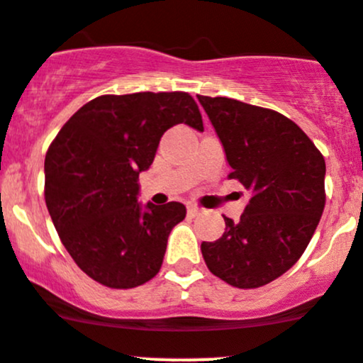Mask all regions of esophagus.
Here are the masks:
<instances>
[{"instance_id": "34e87169", "label": "esophagus", "mask_w": 363, "mask_h": 363, "mask_svg": "<svg viewBox=\"0 0 363 363\" xmlns=\"http://www.w3.org/2000/svg\"><path fill=\"white\" fill-rule=\"evenodd\" d=\"M200 211H202V209H200V207H196V206H193V203H189V206H188V216L195 218L196 214L200 213Z\"/></svg>"}]
</instances>
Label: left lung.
I'll list each match as a JSON object with an SVG mask.
<instances>
[{
  "label": "left lung",
  "mask_w": 363,
  "mask_h": 363,
  "mask_svg": "<svg viewBox=\"0 0 363 363\" xmlns=\"http://www.w3.org/2000/svg\"><path fill=\"white\" fill-rule=\"evenodd\" d=\"M225 150L230 179L250 191L239 221L203 241L213 275L239 289L266 286L303 255L325 209L326 164L307 135L279 111L196 96Z\"/></svg>",
  "instance_id": "1"
}]
</instances>
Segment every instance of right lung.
<instances>
[{
    "mask_svg": "<svg viewBox=\"0 0 363 363\" xmlns=\"http://www.w3.org/2000/svg\"><path fill=\"white\" fill-rule=\"evenodd\" d=\"M203 131L186 92L101 96L60 129L45 154V203L60 239L90 279L131 289L157 275L181 202H138V175L149 170L164 131Z\"/></svg>",
    "mask_w": 363,
    "mask_h": 363,
    "instance_id": "obj_1",
    "label": "right lung"
}]
</instances>
